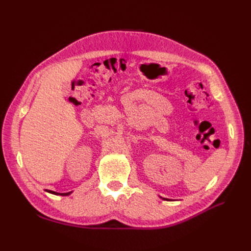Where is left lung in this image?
<instances>
[{"mask_svg": "<svg viewBox=\"0 0 251 251\" xmlns=\"http://www.w3.org/2000/svg\"><path fill=\"white\" fill-rule=\"evenodd\" d=\"M160 198H162V197H160ZM163 200H169V199H165V198H162Z\"/></svg>", "mask_w": 251, "mask_h": 251, "instance_id": "left-lung-1", "label": "left lung"}]
</instances>
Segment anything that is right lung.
Returning a JSON list of instances; mask_svg holds the SVG:
<instances>
[{"label":"right lung","mask_w":251,"mask_h":251,"mask_svg":"<svg viewBox=\"0 0 251 251\" xmlns=\"http://www.w3.org/2000/svg\"><path fill=\"white\" fill-rule=\"evenodd\" d=\"M47 193H50L52 195H56V196H69L72 194V192H69V193H56V192H53V191H48V189H46Z\"/></svg>","instance_id":"1"}]
</instances>
